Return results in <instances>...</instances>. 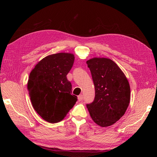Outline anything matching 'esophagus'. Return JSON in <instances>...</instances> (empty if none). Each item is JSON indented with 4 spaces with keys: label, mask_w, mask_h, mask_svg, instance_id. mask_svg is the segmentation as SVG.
<instances>
[{
    "label": "esophagus",
    "mask_w": 157,
    "mask_h": 157,
    "mask_svg": "<svg viewBox=\"0 0 157 157\" xmlns=\"http://www.w3.org/2000/svg\"><path fill=\"white\" fill-rule=\"evenodd\" d=\"M83 99V96H82V95H79V96H78V100L79 101H81Z\"/></svg>",
    "instance_id": "34e87169"
}]
</instances>
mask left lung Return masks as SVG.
<instances>
[{
    "instance_id": "1",
    "label": "left lung",
    "mask_w": 157,
    "mask_h": 157,
    "mask_svg": "<svg viewBox=\"0 0 157 157\" xmlns=\"http://www.w3.org/2000/svg\"><path fill=\"white\" fill-rule=\"evenodd\" d=\"M86 63L95 86L94 100L86 105L90 117L101 127L111 126L124 115L129 105V82L110 59L94 58Z\"/></svg>"
}]
</instances>
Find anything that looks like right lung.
<instances>
[{"mask_svg": "<svg viewBox=\"0 0 157 157\" xmlns=\"http://www.w3.org/2000/svg\"><path fill=\"white\" fill-rule=\"evenodd\" d=\"M74 55L58 53L40 61L29 75L27 89L36 113L50 123L62 121L77 101L67 75L72 68Z\"/></svg>", "mask_w": 157, "mask_h": 157, "instance_id": "right-lung-1", "label": "right lung"}]
</instances>
